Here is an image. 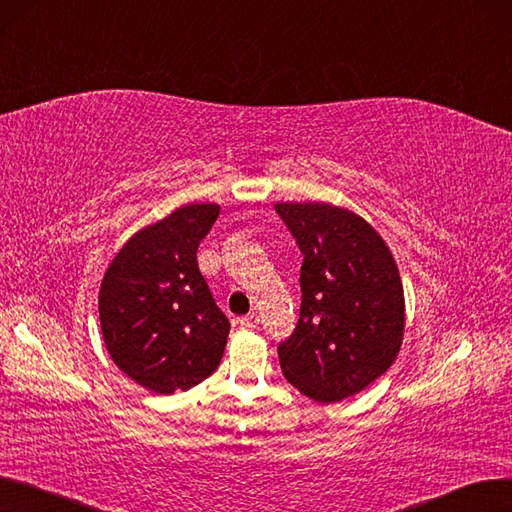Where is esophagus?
I'll return each mask as SVG.
<instances>
[{
	"instance_id": "1",
	"label": "esophagus",
	"mask_w": 512,
	"mask_h": 512,
	"mask_svg": "<svg viewBox=\"0 0 512 512\" xmlns=\"http://www.w3.org/2000/svg\"><path fill=\"white\" fill-rule=\"evenodd\" d=\"M258 323H260V317L256 313H250V315H245V317L239 319V325L248 327V330H252V327H256Z\"/></svg>"
}]
</instances>
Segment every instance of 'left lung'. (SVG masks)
<instances>
[{
  "mask_svg": "<svg viewBox=\"0 0 512 512\" xmlns=\"http://www.w3.org/2000/svg\"><path fill=\"white\" fill-rule=\"evenodd\" d=\"M302 252L300 317L277 353L283 376L319 403L351 397L382 376L403 340L397 264L357 214L327 203H275Z\"/></svg>",
  "mask_w": 512,
  "mask_h": 512,
  "instance_id": "left-lung-1",
  "label": "left lung"
}]
</instances>
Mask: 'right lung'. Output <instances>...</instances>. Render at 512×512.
Here are the masks:
<instances>
[{
    "label": "right lung",
    "mask_w": 512,
    "mask_h": 512,
    "mask_svg": "<svg viewBox=\"0 0 512 512\" xmlns=\"http://www.w3.org/2000/svg\"><path fill=\"white\" fill-rule=\"evenodd\" d=\"M218 212L216 203H193L138 231L102 279L98 311L111 359L153 393L206 380L227 346L231 323L197 264Z\"/></svg>",
    "instance_id": "1"
}]
</instances>
